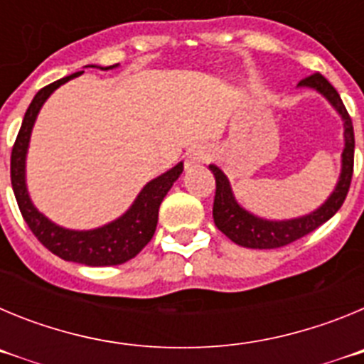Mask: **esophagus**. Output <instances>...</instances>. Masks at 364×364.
<instances>
[{
    "label": "esophagus",
    "mask_w": 364,
    "mask_h": 364,
    "mask_svg": "<svg viewBox=\"0 0 364 364\" xmlns=\"http://www.w3.org/2000/svg\"><path fill=\"white\" fill-rule=\"evenodd\" d=\"M213 156V151L208 146H198L189 153L188 156V166H197V164H204L208 160H211Z\"/></svg>",
    "instance_id": "34e87169"
}]
</instances>
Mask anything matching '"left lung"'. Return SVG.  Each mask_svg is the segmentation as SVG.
<instances>
[{
	"mask_svg": "<svg viewBox=\"0 0 364 364\" xmlns=\"http://www.w3.org/2000/svg\"><path fill=\"white\" fill-rule=\"evenodd\" d=\"M299 87H310V89L319 91L336 107V111L345 122V149H343L339 182H337L332 195L328 197V200L321 208L311 211L310 215L290 218V220H266V218L255 217L250 211H246L239 202L235 200L228 176L217 166L211 164L210 169L215 175V184H217L213 202L215 226L239 246L253 247V250H273V247L291 244L294 240L311 233L321 224L330 220L339 211L346 195H348L353 173V147H355L352 118H350L339 92L333 89L332 83L328 82L323 74H311L308 78L301 80Z\"/></svg>",
	"mask_w": 364,
	"mask_h": 364,
	"instance_id": "8db88e82",
	"label": "left lung"
}]
</instances>
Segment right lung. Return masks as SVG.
I'll return each instance as SVG.
<instances>
[{
    "label": "right lung",
    "instance_id": "right-lung-1",
    "mask_svg": "<svg viewBox=\"0 0 364 364\" xmlns=\"http://www.w3.org/2000/svg\"><path fill=\"white\" fill-rule=\"evenodd\" d=\"M112 67L117 65L105 67L104 70L112 69ZM80 74H83V70L40 89L28 105L11 154L12 189H14L19 211L23 215L31 231L54 255L85 266L124 264L142 252L144 246L153 239L156 222H159L160 204H162L167 191L171 189L173 182L178 178L182 169H184V164H176L173 169L147 182L129 210L117 220L109 222L102 228H96V230H67V228L50 222L43 213H40L32 204L27 184H25V156H27L32 127H34V122H36L38 112H40L41 105L45 104V100L49 98L58 87L76 78Z\"/></svg>",
    "mask_w": 364,
    "mask_h": 364
}]
</instances>
